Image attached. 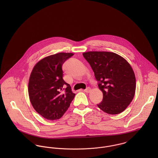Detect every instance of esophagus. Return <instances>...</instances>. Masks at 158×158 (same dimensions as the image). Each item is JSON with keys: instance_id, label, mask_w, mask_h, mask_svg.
Segmentation results:
<instances>
[{"instance_id": "34e87169", "label": "esophagus", "mask_w": 158, "mask_h": 158, "mask_svg": "<svg viewBox=\"0 0 158 158\" xmlns=\"http://www.w3.org/2000/svg\"><path fill=\"white\" fill-rule=\"evenodd\" d=\"M90 90H91V89H90V88H86V89H85V90H84V91H85V92L89 93V92H90Z\"/></svg>"}]
</instances>
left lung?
Returning <instances> with one entry per match:
<instances>
[{
    "label": "left lung",
    "instance_id": "1",
    "mask_svg": "<svg viewBox=\"0 0 158 158\" xmlns=\"http://www.w3.org/2000/svg\"><path fill=\"white\" fill-rule=\"evenodd\" d=\"M83 55L89 63L103 93V100L98 107L109 114L123 112L135 94V74L131 65L113 52L92 51L84 52Z\"/></svg>",
    "mask_w": 158,
    "mask_h": 158
}]
</instances>
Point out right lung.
Wrapping results in <instances>:
<instances>
[{"mask_svg":"<svg viewBox=\"0 0 158 158\" xmlns=\"http://www.w3.org/2000/svg\"><path fill=\"white\" fill-rule=\"evenodd\" d=\"M73 55L61 52L45 57L33 68L28 81L30 101L35 111L49 120L60 118L75 94L63 79L62 66Z\"/></svg>","mask_w":158,"mask_h":158,"instance_id":"right-lung-1","label":"right lung"}]
</instances>
